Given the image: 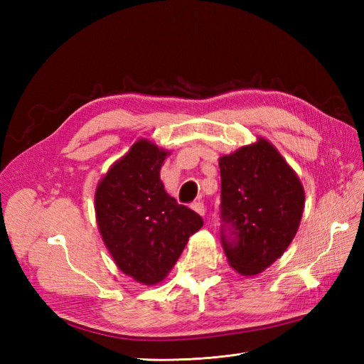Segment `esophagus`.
I'll use <instances>...</instances> for the list:
<instances>
[{"mask_svg":"<svg viewBox=\"0 0 364 364\" xmlns=\"http://www.w3.org/2000/svg\"><path fill=\"white\" fill-rule=\"evenodd\" d=\"M191 208H192V210H194L196 213H198L200 215H205V205L202 203V202H196V203H192L191 205Z\"/></svg>","mask_w":364,"mask_h":364,"instance_id":"34e87169","label":"esophagus"}]
</instances>
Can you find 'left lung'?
I'll return each instance as SVG.
<instances>
[{"label": "left lung", "mask_w": 364, "mask_h": 364, "mask_svg": "<svg viewBox=\"0 0 364 364\" xmlns=\"http://www.w3.org/2000/svg\"><path fill=\"white\" fill-rule=\"evenodd\" d=\"M220 242L230 266L257 275L288 249L305 194L296 172L264 139L219 159Z\"/></svg>", "instance_id": "obj_1"}]
</instances>
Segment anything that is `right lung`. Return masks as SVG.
I'll return each mask as SVG.
<instances>
[{
  "mask_svg": "<svg viewBox=\"0 0 364 364\" xmlns=\"http://www.w3.org/2000/svg\"><path fill=\"white\" fill-rule=\"evenodd\" d=\"M168 151L137 141L95 192L100 233L123 274L156 284L175 266L203 219L164 191L159 170Z\"/></svg>",
  "mask_w": 364,
  "mask_h": 364,
  "instance_id": "right-lung-1",
  "label": "right lung"
}]
</instances>
